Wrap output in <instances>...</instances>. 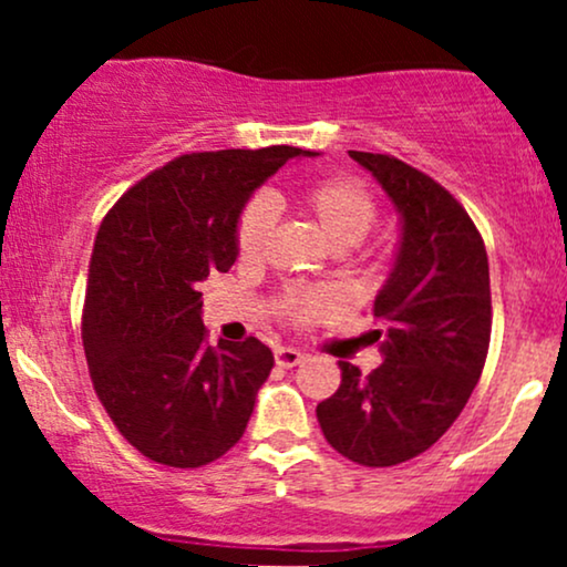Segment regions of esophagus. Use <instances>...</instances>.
I'll use <instances>...</instances> for the list:
<instances>
[{
	"label": "esophagus",
	"instance_id": "esophagus-1",
	"mask_svg": "<svg viewBox=\"0 0 567 567\" xmlns=\"http://www.w3.org/2000/svg\"><path fill=\"white\" fill-rule=\"evenodd\" d=\"M275 360H277L279 368H296V365H301V362H303V351L290 349V347H279L275 351Z\"/></svg>",
	"mask_w": 567,
	"mask_h": 567
}]
</instances>
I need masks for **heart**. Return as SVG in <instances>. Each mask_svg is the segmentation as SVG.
I'll return each instance as SVG.
<instances>
[{
    "label": "heart",
    "mask_w": 567,
    "mask_h": 567,
    "mask_svg": "<svg viewBox=\"0 0 567 567\" xmlns=\"http://www.w3.org/2000/svg\"><path fill=\"white\" fill-rule=\"evenodd\" d=\"M303 207L317 229L336 250L360 245L375 224V199L351 178H322L303 192ZM275 229V205L269 197H252L237 224V247L243 258H258ZM336 306L333 292L292 290L285 298V315L303 322Z\"/></svg>",
    "instance_id": "b5f03b06"
}]
</instances>
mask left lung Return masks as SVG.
<instances>
[{
	"label": "left lung",
	"instance_id": "1",
	"mask_svg": "<svg viewBox=\"0 0 567 567\" xmlns=\"http://www.w3.org/2000/svg\"><path fill=\"white\" fill-rule=\"evenodd\" d=\"M392 202L400 239L373 303L383 362L370 375L338 362L341 386L317 405L324 440L362 466L429 451L477 386L491 343L483 237L451 194L405 162L349 152Z\"/></svg>",
	"mask_w": 567,
	"mask_h": 567
}]
</instances>
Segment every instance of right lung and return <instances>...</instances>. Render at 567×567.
Masks as SVG:
<instances>
[{
	"label": "right lung",
	"instance_id": "add662e5",
	"mask_svg": "<svg viewBox=\"0 0 567 567\" xmlns=\"http://www.w3.org/2000/svg\"><path fill=\"white\" fill-rule=\"evenodd\" d=\"M296 146L184 154L135 184L97 229L82 341L97 400L130 445L194 470L239 442L275 354L207 347L202 282L237 261V224Z\"/></svg>",
	"mask_w": 567,
	"mask_h": 567
}]
</instances>
